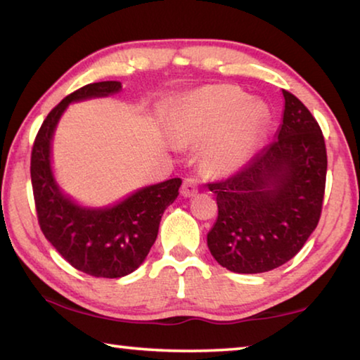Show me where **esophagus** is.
Instances as JSON below:
<instances>
[{
	"mask_svg": "<svg viewBox=\"0 0 360 360\" xmlns=\"http://www.w3.org/2000/svg\"><path fill=\"white\" fill-rule=\"evenodd\" d=\"M198 193V184L197 181L192 179V178H187L184 182H182V187H181V195L186 198H191L195 197V195Z\"/></svg>",
	"mask_w": 360,
	"mask_h": 360,
	"instance_id": "34e87169",
	"label": "esophagus"
}]
</instances>
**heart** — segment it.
I'll use <instances>...</instances> for the list:
<instances>
[{"mask_svg": "<svg viewBox=\"0 0 360 360\" xmlns=\"http://www.w3.org/2000/svg\"><path fill=\"white\" fill-rule=\"evenodd\" d=\"M262 115L248 96L231 85H212L188 96L174 127L179 143L219 136L206 150V163L214 172H231L245 162L257 138Z\"/></svg>", "mask_w": 360, "mask_h": 360, "instance_id": "obj_1", "label": "heart"}]
</instances>
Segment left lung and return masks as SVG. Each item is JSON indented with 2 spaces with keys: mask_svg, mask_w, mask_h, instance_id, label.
<instances>
[{
  "mask_svg": "<svg viewBox=\"0 0 360 360\" xmlns=\"http://www.w3.org/2000/svg\"><path fill=\"white\" fill-rule=\"evenodd\" d=\"M283 95V125L275 141L240 172L208 184L219 211L208 248L219 265L235 273H264L289 262L321 217L324 135L295 95Z\"/></svg>",
  "mask_w": 360,
  "mask_h": 360,
  "instance_id": "obj_1",
  "label": "left lung"
}]
</instances>
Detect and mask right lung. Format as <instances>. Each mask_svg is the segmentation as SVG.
<instances>
[{
	"label": "right lung",
	"mask_w": 360,
	"mask_h": 360,
	"mask_svg": "<svg viewBox=\"0 0 360 360\" xmlns=\"http://www.w3.org/2000/svg\"><path fill=\"white\" fill-rule=\"evenodd\" d=\"M122 89L117 81L87 84L47 114L32 149V186L39 227L58 254L76 270L95 278H120L135 271L157 238L163 211L182 184L179 178L144 187L105 210H87L60 192L51 169V139L71 101L108 96Z\"/></svg>",
	"instance_id": "right-lung-1"
}]
</instances>
